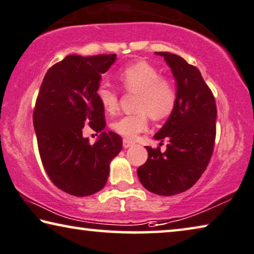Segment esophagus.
<instances>
[{
    "mask_svg": "<svg viewBox=\"0 0 254 254\" xmlns=\"http://www.w3.org/2000/svg\"><path fill=\"white\" fill-rule=\"evenodd\" d=\"M132 145H133V142L130 141L128 139H123V147H124V148H128V147H131Z\"/></svg>",
    "mask_w": 254,
    "mask_h": 254,
    "instance_id": "obj_1",
    "label": "esophagus"
}]
</instances>
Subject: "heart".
Masks as SVG:
<instances>
[{"label":"heart","mask_w":254,"mask_h":254,"mask_svg":"<svg viewBox=\"0 0 254 254\" xmlns=\"http://www.w3.org/2000/svg\"><path fill=\"white\" fill-rule=\"evenodd\" d=\"M120 82L128 92L138 93L137 113L126 115L113 122L112 128L126 139L134 140L148 127V115L154 120L169 116L175 108L177 92L168 79L162 78L156 68L146 63L127 66L120 73ZM97 97L103 108L109 114L119 107V94L108 83H101L97 89Z\"/></svg>","instance_id":"heart-1"}]
</instances>
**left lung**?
<instances>
[{
  "label": "left lung",
  "mask_w": 254,
  "mask_h": 254,
  "mask_svg": "<svg viewBox=\"0 0 254 254\" xmlns=\"http://www.w3.org/2000/svg\"><path fill=\"white\" fill-rule=\"evenodd\" d=\"M163 57L176 79L177 100L169 119L154 139L169 140L162 153L147 146L148 160L139 166L138 178L147 190L172 196L194 186L205 171L213 153L217 106L200 71L181 57L155 52Z\"/></svg>",
  "instance_id": "8db88e82"
}]
</instances>
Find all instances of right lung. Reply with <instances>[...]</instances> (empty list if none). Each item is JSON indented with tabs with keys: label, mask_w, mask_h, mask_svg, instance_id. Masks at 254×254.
Masks as SVG:
<instances>
[{
	"label": "right lung",
	"mask_w": 254,
	"mask_h": 254,
	"mask_svg": "<svg viewBox=\"0 0 254 254\" xmlns=\"http://www.w3.org/2000/svg\"><path fill=\"white\" fill-rule=\"evenodd\" d=\"M116 55L67 56L45 74L33 123L41 160L52 183L68 194H96L107 183L109 164L122 149V139L104 131L105 109L97 97L101 75ZM88 123L100 138L91 145L82 137Z\"/></svg>",
	"instance_id": "add662e5"
}]
</instances>
